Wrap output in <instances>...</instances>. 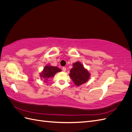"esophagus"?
I'll return each instance as SVG.
<instances>
[{
    "label": "esophagus",
    "instance_id": "34e87169",
    "mask_svg": "<svg viewBox=\"0 0 132 132\" xmlns=\"http://www.w3.org/2000/svg\"><path fill=\"white\" fill-rule=\"evenodd\" d=\"M62 70H63V71H66V68H65V67H63V68H62Z\"/></svg>",
    "mask_w": 132,
    "mask_h": 132
}]
</instances>
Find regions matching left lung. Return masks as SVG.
I'll use <instances>...</instances> for the list:
<instances>
[{
    "mask_svg": "<svg viewBox=\"0 0 132 132\" xmlns=\"http://www.w3.org/2000/svg\"><path fill=\"white\" fill-rule=\"evenodd\" d=\"M69 75L77 86H80L87 82L90 76L89 71L79 62L73 64V68L71 69Z\"/></svg>",
    "mask_w": 132,
    "mask_h": 132,
    "instance_id": "8db88e82",
    "label": "left lung"
}]
</instances>
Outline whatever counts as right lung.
<instances>
[{"mask_svg":"<svg viewBox=\"0 0 132 132\" xmlns=\"http://www.w3.org/2000/svg\"><path fill=\"white\" fill-rule=\"evenodd\" d=\"M61 70L57 67H53L51 65H46L44 68L42 72L40 74V77L42 79L46 81L48 80V79L53 77V76L58 72H60Z\"/></svg>","mask_w":132,"mask_h":132,"instance_id":"right-lung-1","label":"right lung"}]
</instances>
